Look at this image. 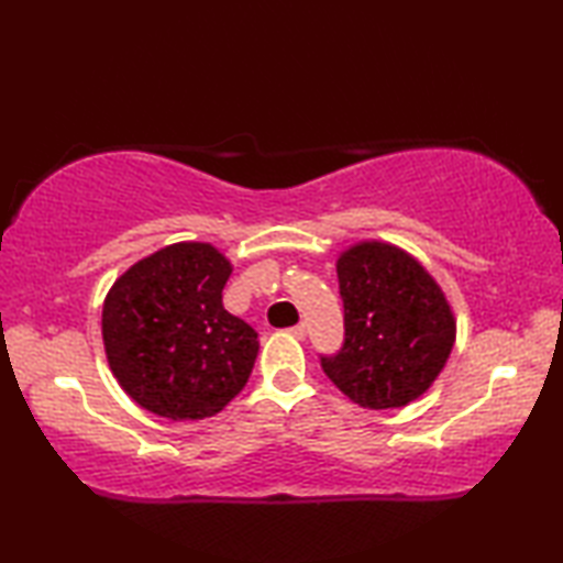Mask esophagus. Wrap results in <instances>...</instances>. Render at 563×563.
Segmentation results:
<instances>
[{
	"mask_svg": "<svg viewBox=\"0 0 563 563\" xmlns=\"http://www.w3.org/2000/svg\"><path fill=\"white\" fill-rule=\"evenodd\" d=\"M305 332H308V328H305V322H298V325L290 328V335H295L298 340L305 338Z\"/></svg>",
	"mask_w": 563,
	"mask_h": 563,
	"instance_id": "34e87169",
	"label": "esophagus"
}]
</instances>
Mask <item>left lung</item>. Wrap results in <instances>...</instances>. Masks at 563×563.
Returning <instances> with one entry per match:
<instances>
[{"mask_svg": "<svg viewBox=\"0 0 563 563\" xmlns=\"http://www.w3.org/2000/svg\"><path fill=\"white\" fill-rule=\"evenodd\" d=\"M338 283L345 338L338 352L320 355L325 375L362 407L412 402L442 373L454 345L442 290L422 265L387 243L342 253Z\"/></svg>", "mask_w": 563, "mask_h": 563, "instance_id": "1", "label": "left lung"}]
</instances>
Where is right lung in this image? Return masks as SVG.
I'll return each mask as SVG.
<instances>
[{"label":"right lung","mask_w":563,"mask_h":563,"mask_svg":"<svg viewBox=\"0 0 563 563\" xmlns=\"http://www.w3.org/2000/svg\"><path fill=\"white\" fill-rule=\"evenodd\" d=\"M231 263L208 243L139 261L103 302L109 365L131 399L168 419H203L251 377L258 332L223 308Z\"/></svg>","instance_id":"1"}]
</instances>
